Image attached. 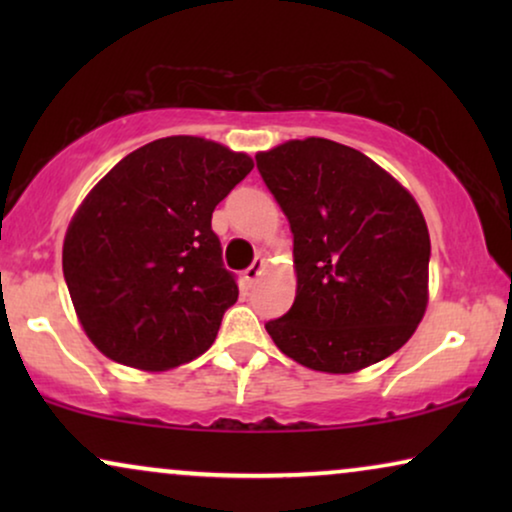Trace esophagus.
<instances>
[{
	"mask_svg": "<svg viewBox=\"0 0 512 512\" xmlns=\"http://www.w3.org/2000/svg\"><path fill=\"white\" fill-rule=\"evenodd\" d=\"M263 268H265V258H256V261L251 263L247 270H244V282L254 284L256 279H258V275H261V272H263Z\"/></svg>",
	"mask_w": 512,
	"mask_h": 512,
	"instance_id": "esophagus-1",
	"label": "esophagus"
}]
</instances>
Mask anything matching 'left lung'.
I'll use <instances>...</instances> for the list:
<instances>
[{"instance_id": "1", "label": "left lung", "mask_w": 512, "mask_h": 512, "mask_svg": "<svg viewBox=\"0 0 512 512\" xmlns=\"http://www.w3.org/2000/svg\"><path fill=\"white\" fill-rule=\"evenodd\" d=\"M293 233L296 300L265 324L300 366L345 375L401 349L429 300L431 240L415 198L352 146L307 137L256 153Z\"/></svg>"}]
</instances>
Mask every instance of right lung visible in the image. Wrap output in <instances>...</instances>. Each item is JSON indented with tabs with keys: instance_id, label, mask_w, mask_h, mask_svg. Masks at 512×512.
Wrapping results in <instances>:
<instances>
[{
	"instance_id": "right-lung-1",
	"label": "right lung",
	"mask_w": 512,
	"mask_h": 512,
	"mask_svg": "<svg viewBox=\"0 0 512 512\" xmlns=\"http://www.w3.org/2000/svg\"><path fill=\"white\" fill-rule=\"evenodd\" d=\"M254 167L202 137L132 151L86 195L62 244L76 317L104 356L167 370L207 352L237 300L212 212Z\"/></svg>"
}]
</instances>
